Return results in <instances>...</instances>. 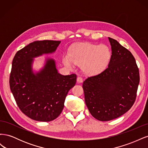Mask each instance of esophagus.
<instances>
[{"label":"esophagus","mask_w":148,"mask_h":148,"mask_svg":"<svg viewBox=\"0 0 148 148\" xmlns=\"http://www.w3.org/2000/svg\"><path fill=\"white\" fill-rule=\"evenodd\" d=\"M77 83H82L83 82V78H82V77H78V78H77Z\"/></svg>","instance_id":"obj_1"}]
</instances>
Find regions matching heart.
I'll list each match as a JSON object with an SVG mask.
<instances>
[{
  "label": "heart",
  "instance_id": "1",
  "mask_svg": "<svg viewBox=\"0 0 148 148\" xmlns=\"http://www.w3.org/2000/svg\"><path fill=\"white\" fill-rule=\"evenodd\" d=\"M110 57L111 52L106 45L84 42L75 46L70 54H64L63 63L70 69H73L76 64L83 65V71L86 74L95 75L106 68Z\"/></svg>",
  "mask_w": 148,
  "mask_h": 148
}]
</instances>
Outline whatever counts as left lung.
I'll return each mask as SVG.
<instances>
[{
    "label": "left lung",
    "instance_id": "1",
    "mask_svg": "<svg viewBox=\"0 0 148 148\" xmlns=\"http://www.w3.org/2000/svg\"><path fill=\"white\" fill-rule=\"evenodd\" d=\"M108 38L112 50L108 67L83 84L89 112L100 121L118 118L130 109L140 83L139 69L132 53L117 41Z\"/></svg>",
    "mask_w": 148,
    "mask_h": 148
}]
</instances>
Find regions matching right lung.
<instances>
[{
    "label": "right lung",
    "instance_id": "1",
    "mask_svg": "<svg viewBox=\"0 0 148 148\" xmlns=\"http://www.w3.org/2000/svg\"><path fill=\"white\" fill-rule=\"evenodd\" d=\"M61 42L34 41L18 51L12 61L10 88L22 112L39 122H50L64 109L69 91L77 82V75L58 72L56 61L47 58L44 66L34 72V59L55 52Z\"/></svg>",
    "mask_w": 148,
    "mask_h": 148
}]
</instances>
